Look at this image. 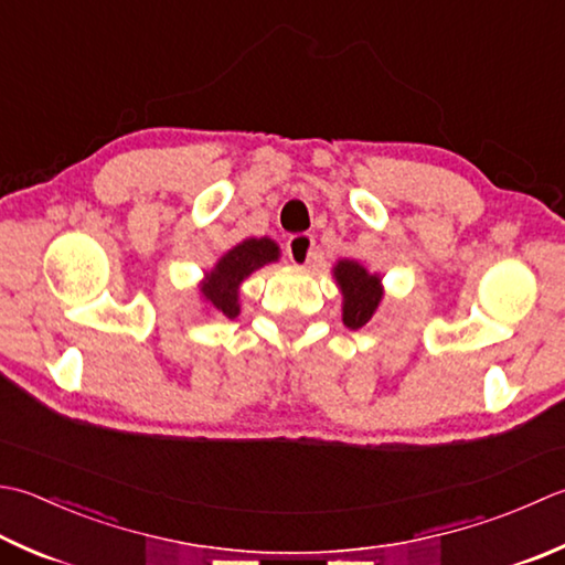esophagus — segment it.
<instances>
[{"label":"esophagus","mask_w":565,"mask_h":565,"mask_svg":"<svg viewBox=\"0 0 565 565\" xmlns=\"http://www.w3.org/2000/svg\"><path fill=\"white\" fill-rule=\"evenodd\" d=\"M286 254H289V259L294 262V267H306L308 262L316 259V239L313 235H294L286 242Z\"/></svg>","instance_id":"obj_1"}]
</instances>
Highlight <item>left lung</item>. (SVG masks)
<instances>
[{"label": "left lung", "mask_w": 565, "mask_h": 565, "mask_svg": "<svg viewBox=\"0 0 565 565\" xmlns=\"http://www.w3.org/2000/svg\"><path fill=\"white\" fill-rule=\"evenodd\" d=\"M333 279L342 294V323L350 330L367 326L384 301V284L358 259H338Z\"/></svg>", "instance_id": "left-lung-1"}]
</instances>
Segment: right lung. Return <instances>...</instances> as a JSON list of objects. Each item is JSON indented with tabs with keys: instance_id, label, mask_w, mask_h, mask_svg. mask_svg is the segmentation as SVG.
Segmentation results:
<instances>
[{
	"instance_id": "add662e5",
	"label": "right lung",
	"mask_w": 565,
	"mask_h": 565,
	"mask_svg": "<svg viewBox=\"0 0 565 565\" xmlns=\"http://www.w3.org/2000/svg\"><path fill=\"white\" fill-rule=\"evenodd\" d=\"M281 259V249L269 237H247L239 245L227 249L215 262V267L203 274L198 284V294L205 306L207 316H239V291L249 276Z\"/></svg>"
}]
</instances>
